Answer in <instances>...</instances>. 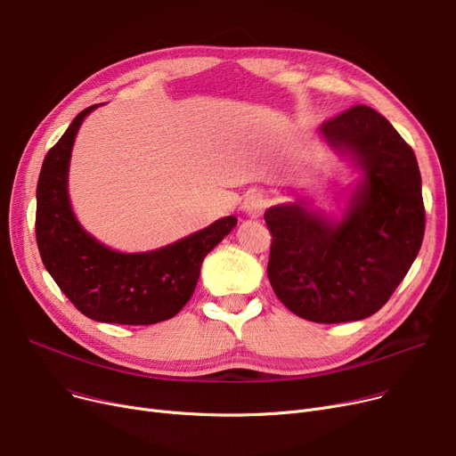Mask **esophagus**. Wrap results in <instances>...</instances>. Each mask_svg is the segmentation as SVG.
<instances>
[{
    "label": "esophagus",
    "instance_id": "1",
    "mask_svg": "<svg viewBox=\"0 0 456 456\" xmlns=\"http://www.w3.org/2000/svg\"><path fill=\"white\" fill-rule=\"evenodd\" d=\"M265 207H267V200L262 192L248 194L246 200H244V205H241V208H244V212L249 218L262 216V212L265 210Z\"/></svg>",
    "mask_w": 456,
    "mask_h": 456
}]
</instances>
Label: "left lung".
Listing matches in <instances>:
<instances>
[{"instance_id":"1","label":"left lung","mask_w":456,"mask_h":456,"mask_svg":"<svg viewBox=\"0 0 456 456\" xmlns=\"http://www.w3.org/2000/svg\"><path fill=\"white\" fill-rule=\"evenodd\" d=\"M321 134L365 179L339 222L306 201L269 207L267 277L282 305L302 319L361 321L390 298L421 248V175L412 148L369 106L326 120Z\"/></svg>"}]
</instances>
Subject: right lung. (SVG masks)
<instances>
[{"instance_id":"right-lung-1","label":"right lung","mask_w":456,"mask_h":456,"mask_svg":"<svg viewBox=\"0 0 456 456\" xmlns=\"http://www.w3.org/2000/svg\"><path fill=\"white\" fill-rule=\"evenodd\" d=\"M80 111L47 151L37 187V244L58 288L86 317L113 324H156L177 315L191 300L201 262L234 229L225 216L212 225L148 253H118L77 222L68 170L75 135L87 113Z\"/></svg>"}]
</instances>
